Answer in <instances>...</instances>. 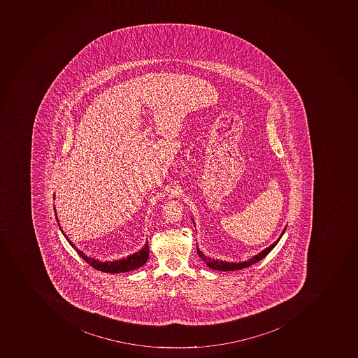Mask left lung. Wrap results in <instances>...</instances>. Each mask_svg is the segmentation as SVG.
Listing matches in <instances>:
<instances>
[{
    "instance_id": "obj_1",
    "label": "left lung",
    "mask_w": 358,
    "mask_h": 358,
    "mask_svg": "<svg viewBox=\"0 0 358 358\" xmlns=\"http://www.w3.org/2000/svg\"><path fill=\"white\" fill-rule=\"evenodd\" d=\"M285 229L283 230L282 234L280 236V238L282 237V234H285ZM278 239L275 243H272L270 247H268L266 250H262L259 254L254 256L252 259H250V261L243 262V263H229V262H222L217 261V259H212L208 256H205L201 250H199V247H197V252H199V256L203 259V262H205V264L208 265V268H213V270L217 271H236V270H241V268H248L250 265L255 264L257 262L261 261L262 259H264L265 256L268 255V252L271 250H273L275 245L279 243L280 241Z\"/></svg>"
}]
</instances>
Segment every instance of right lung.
Segmentation results:
<instances>
[{
  "mask_svg": "<svg viewBox=\"0 0 358 358\" xmlns=\"http://www.w3.org/2000/svg\"><path fill=\"white\" fill-rule=\"evenodd\" d=\"M55 217H57V222L59 223L57 213H55ZM59 227H60V223H59ZM61 231H62V230H61ZM64 236H66V234H64ZM66 241H69L70 245L75 248L76 252H78L81 259H84L85 262H87L90 266H93V268H96L97 271H102V272H106V273H122V272H128V271L141 268V265H144L145 263L148 262V256H150V248H148V243H145L144 248H143L141 252H135L134 255L128 256L127 259H120V261L104 262V263H102V262L97 261V259L87 257V256L85 255L84 252L79 250L78 248L68 239L66 236Z\"/></svg>",
  "mask_w": 358,
  "mask_h": 358,
  "instance_id": "obj_1",
  "label": "right lung"
}]
</instances>
